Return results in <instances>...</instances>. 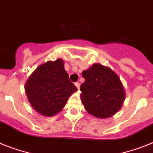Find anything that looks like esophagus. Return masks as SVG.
Instances as JSON below:
<instances>
[{
  "mask_svg": "<svg viewBox=\"0 0 153 153\" xmlns=\"http://www.w3.org/2000/svg\"><path fill=\"white\" fill-rule=\"evenodd\" d=\"M75 86L76 87V88H77L78 90L79 89V87H80V85H79V83H75Z\"/></svg>",
  "mask_w": 153,
  "mask_h": 153,
  "instance_id": "esophagus-1",
  "label": "esophagus"
}]
</instances>
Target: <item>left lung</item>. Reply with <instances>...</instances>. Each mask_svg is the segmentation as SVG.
Listing matches in <instances>:
<instances>
[{
	"label": "left lung",
	"mask_w": 153,
	"mask_h": 153,
	"mask_svg": "<svg viewBox=\"0 0 153 153\" xmlns=\"http://www.w3.org/2000/svg\"><path fill=\"white\" fill-rule=\"evenodd\" d=\"M85 81L80 86V99L86 111L97 118L113 117L126 98L123 85L113 69L95 63L82 72Z\"/></svg>",
	"instance_id": "1"
}]
</instances>
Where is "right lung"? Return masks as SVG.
<instances>
[{
    "label": "right lung",
    "instance_id": "add662e5",
    "mask_svg": "<svg viewBox=\"0 0 153 153\" xmlns=\"http://www.w3.org/2000/svg\"><path fill=\"white\" fill-rule=\"evenodd\" d=\"M77 91L65 70L62 59L46 62L33 72L25 84L27 99L39 114L53 117Z\"/></svg>",
    "mask_w": 153,
    "mask_h": 153
}]
</instances>
